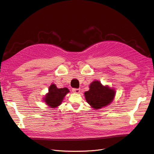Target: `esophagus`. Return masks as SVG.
Returning a JSON list of instances; mask_svg holds the SVG:
<instances>
[{"label":"esophagus","mask_w":154,"mask_h":154,"mask_svg":"<svg viewBox=\"0 0 154 154\" xmlns=\"http://www.w3.org/2000/svg\"><path fill=\"white\" fill-rule=\"evenodd\" d=\"M72 92L75 94H79L80 92V88H73Z\"/></svg>","instance_id":"obj_1"}]
</instances>
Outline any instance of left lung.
Masks as SVG:
<instances>
[{
  "label": "left lung",
  "instance_id": "1",
  "mask_svg": "<svg viewBox=\"0 0 154 154\" xmlns=\"http://www.w3.org/2000/svg\"><path fill=\"white\" fill-rule=\"evenodd\" d=\"M90 89L84 93L87 102L95 110L106 107L112 102L116 90L109 85L103 86L99 80H95L89 85Z\"/></svg>",
  "mask_w": 154,
  "mask_h": 154
}]
</instances>
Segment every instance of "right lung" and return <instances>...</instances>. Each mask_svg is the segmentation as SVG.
Segmentation results:
<instances>
[{"mask_svg": "<svg viewBox=\"0 0 154 154\" xmlns=\"http://www.w3.org/2000/svg\"><path fill=\"white\" fill-rule=\"evenodd\" d=\"M69 92V90L66 87L59 88L55 84H52L48 88V92L43 98V100L47 106L51 108H57L62 103L65 96Z\"/></svg>", "mask_w": 154, "mask_h": 154, "instance_id": "right-lung-1", "label": "right lung"}]
</instances>
